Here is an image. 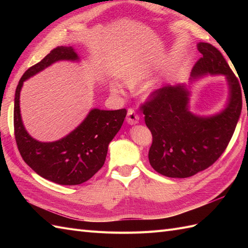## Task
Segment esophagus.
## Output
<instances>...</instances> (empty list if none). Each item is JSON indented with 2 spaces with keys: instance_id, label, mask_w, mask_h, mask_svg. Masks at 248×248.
I'll list each match as a JSON object with an SVG mask.
<instances>
[{
  "instance_id": "obj_1",
  "label": "esophagus",
  "mask_w": 248,
  "mask_h": 248,
  "mask_svg": "<svg viewBox=\"0 0 248 248\" xmlns=\"http://www.w3.org/2000/svg\"><path fill=\"white\" fill-rule=\"evenodd\" d=\"M140 120V115L135 112L133 108L128 109V116H127V121L130 124H138Z\"/></svg>"
}]
</instances>
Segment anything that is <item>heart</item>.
<instances>
[{
	"mask_svg": "<svg viewBox=\"0 0 248 248\" xmlns=\"http://www.w3.org/2000/svg\"><path fill=\"white\" fill-rule=\"evenodd\" d=\"M149 77V72L145 70V69H140V70H135L134 72L131 73L128 78V84L130 86H135L138 84L141 83L143 81L147 80V78ZM110 91H112L114 93L117 94H124V87L123 84H120L119 82L113 81L110 83Z\"/></svg>",
	"mask_w": 248,
	"mask_h": 248,
	"instance_id": "obj_1",
	"label": "heart"
}]
</instances>
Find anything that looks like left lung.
Returning <instances> with one entry per match:
<instances>
[{
  "label": "left lung",
  "mask_w": 248,
  "mask_h": 248,
  "mask_svg": "<svg viewBox=\"0 0 248 248\" xmlns=\"http://www.w3.org/2000/svg\"><path fill=\"white\" fill-rule=\"evenodd\" d=\"M198 51L202 57L193 77L220 73L228 80L230 100L222 113L208 118L189 113L188 93L182 86L156 89L140 104L152 134L150 165L170 178L192 177L213 165L227 148L241 114V85L223 54L207 43L198 44Z\"/></svg>",
  "instance_id": "8db88e82"
}]
</instances>
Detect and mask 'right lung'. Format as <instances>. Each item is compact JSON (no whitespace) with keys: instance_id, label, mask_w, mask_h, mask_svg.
Returning <instances> with one entry per match:
<instances>
[{"instance_id":"right-lung-1","label":"right lung","mask_w":248,"mask_h":248,"mask_svg":"<svg viewBox=\"0 0 248 248\" xmlns=\"http://www.w3.org/2000/svg\"><path fill=\"white\" fill-rule=\"evenodd\" d=\"M72 46H57L20 78L15 93L14 129L18 149L24 162L39 176L62 186H77L89 180L105 162L108 147L123 125L127 109L91 110L85 120L66 138L40 143L31 138L20 115V91L23 82L61 60L76 61Z\"/></svg>"}]
</instances>
